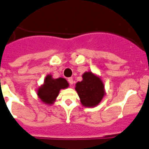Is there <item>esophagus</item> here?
Listing matches in <instances>:
<instances>
[{
  "mask_svg": "<svg viewBox=\"0 0 149 149\" xmlns=\"http://www.w3.org/2000/svg\"><path fill=\"white\" fill-rule=\"evenodd\" d=\"M68 82H69V84H70V85H72L73 83V78H69V79H68Z\"/></svg>",
  "mask_w": 149,
  "mask_h": 149,
  "instance_id": "esophagus-1",
  "label": "esophagus"
}]
</instances>
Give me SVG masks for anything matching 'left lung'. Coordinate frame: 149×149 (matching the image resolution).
Listing matches in <instances>:
<instances>
[{
	"label": "left lung",
	"instance_id": "1",
	"mask_svg": "<svg viewBox=\"0 0 149 149\" xmlns=\"http://www.w3.org/2000/svg\"><path fill=\"white\" fill-rule=\"evenodd\" d=\"M75 90L81 104L85 107H95L105 95L104 84L101 77L91 71L85 72L82 75V81L76 83Z\"/></svg>",
	"mask_w": 149,
	"mask_h": 149
}]
</instances>
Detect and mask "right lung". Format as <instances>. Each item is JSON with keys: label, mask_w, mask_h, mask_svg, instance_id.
<instances>
[{"label": "right lung", "mask_w": 149, "mask_h": 149, "mask_svg": "<svg viewBox=\"0 0 149 149\" xmlns=\"http://www.w3.org/2000/svg\"><path fill=\"white\" fill-rule=\"evenodd\" d=\"M69 84L64 78L54 79L52 75H47L44 83L37 90V93L40 101L47 105H51L55 102L62 89L68 88Z\"/></svg>", "instance_id": "1"}]
</instances>
